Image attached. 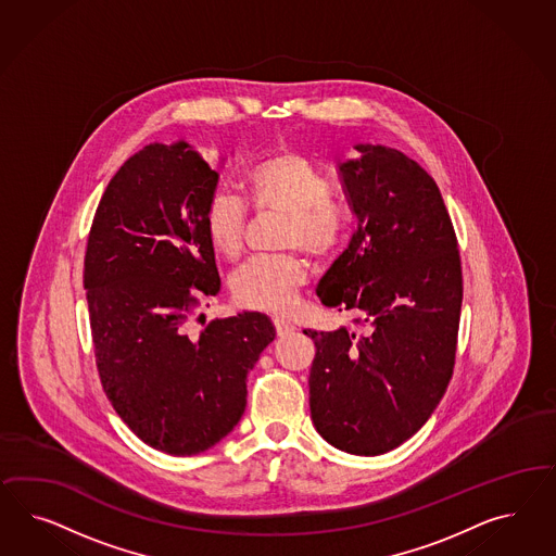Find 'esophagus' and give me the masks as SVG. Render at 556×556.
I'll use <instances>...</instances> for the list:
<instances>
[{
	"instance_id": "esophagus-1",
	"label": "esophagus",
	"mask_w": 556,
	"mask_h": 556,
	"mask_svg": "<svg viewBox=\"0 0 556 556\" xmlns=\"http://www.w3.org/2000/svg\"><path fill=\"white\" fill-rule=\"evenodd\" d=\"M273 324H275V332H277V337L279 338L289 337V334H293V330H295L293 324H289V321L283 320V318H275Z\"/></svg>"
}]
</instances>
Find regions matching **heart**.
Segmentation results:
<instances>
[{
    "label": "heart",
    "mask_w": 556,
    "mask_h": 556,
    "mask_svg": "<svg viewBox=\"0 0 556 556\" xmlns=\"http://www.w3.org/2000/svg\"><path fill=\"white\" fill-rule=\"evenodd\" d=\"M247 191L256 214H286L279 244L303 249L316 261L337 253L349 228L346 210L330 198V181L303 152L281 149L247 173ZM247 205L232 193L216 191L203 207V230L214 251L236 261L244 251ZM307 281V265L298 253L254 258L236 273L232 298L238 305L286 314Z\"/></svg>",
    "instance_id": "obj_1"
}]
</instances>
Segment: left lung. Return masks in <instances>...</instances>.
Returning <instances> with one entry per match:
<instances>
[{
  "instance_id": "obj_1",
  "label": "left lung",
  "mask_w": 556,
  "mask_h": 556,
  "mask_svg": "<svg viewBox=\"0 0 556 556\" xmlns=\"http://www.w3.org/2000/svg\"><path fill=\"white\" fill-rule=\"evenodd\" d=\"M340 165L358 216L318 286L354 328L303 330L316 344L309 409L344 453L383 455L432 416L455 369L463 269L437 181L404 152L358 144Z\"/></svg>"
}]
</instances>
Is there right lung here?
Segmentation results:
<instances>
[{
  "mask_svg": "<svg viewBox=\"0 0 556 556\" xmlns=\"http://www.w3.org/2000/svg\"><path fill=\"white\" fill-rule=\"evenodd\" d=\"M216 184L186 142L149 144L105 187L85 249L101 388L136 437L173 456L203 453L235 428L247 377L275 338L256 312L191 328L219 291L203 230Z\"/></svg>",
  "mask_w": 556,
  "mask_h": 556,
  "instance_id": "add662e5",
  "label": "right lung"
}]
</instances>
